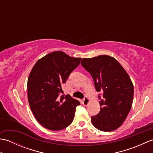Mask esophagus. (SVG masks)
<instances>
[{
	"instance_id": "obj_1",
	"label": "esophagus",
	"mask_w": 153,
	"mask_h": 153,
	"mask_svg": "<svg viewBox=\"0 0 153 153\" xmlns=\"http://www.w3.org/2000/svg\"><path fill=\"white\" fill-rule=\"evenodd\" d=\"M89 102V100L88 99V97H87V96L84 97V99L83 100V105L84 106H87V105H88Z\"/></svg>"
}]
</instances>
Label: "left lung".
Instances as JSON below:
<instances>
[{
	"label": "left lung",
	"mask_w": 153,
	"mask_h": 153,
	"mask_svg": "<svg viewBox=\"0 0 153 153\" xmlns=\"http://www.w3.org/2000/svg\"><path fill=\"white\" fill-rule=\"evenodd\" d=\"M82 66L92 76L99 94L100 110L91 117L93 125L103 131H111L121 126L130 111L134 85L130 77L115 58L100 55L83 58Z\"/></svg>",
	"instance_id": "1"
}]
</instances>
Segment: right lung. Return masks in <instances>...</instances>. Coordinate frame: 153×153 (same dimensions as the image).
Masks as SVG:
<instances>
[{"instance_id":"right-lung-1","label":"right lung","mask_w":153,"mask_h":153,"mask_svg":"<svg viewBox=\"0 0 153 153\" xmlns=\"http://www.w3.org/2000/svg\"><path fill=\"white\" fill-rule=\"evenodd\" d=\"M82 58L55 51L39 60L29 76L28 100L35 118L47 129L61 130L72 122L77 100L61 95L63 84L79 66Z\"/></svg>"}]
</instances>
